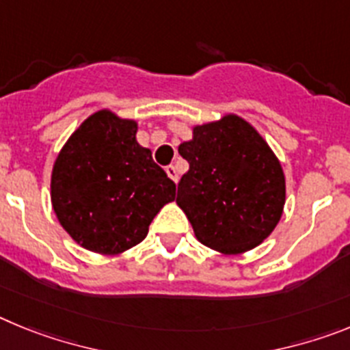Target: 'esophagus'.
I'll list each match as a JSON object with an SVG mask.
<instances>
[{
    "instance_id": "34e87169",
    "label": "esophagus",
    "mask_w": 350,
    "mask_h": 350,
    "mask_svg": "<svg viewBox=\"0 0 350 350\" xmlns=\"http://www.w3.org/2000/svg\"><path fill=\"white\" fill-rule=\"evenodd\" d=\"M166 173H168V177L172 178V180L175 182V184H177V182H178V173H177V168H175V166H173V165L166 166Z\"/></svg>"
}]
</instances>
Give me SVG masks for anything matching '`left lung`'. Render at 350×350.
I'll use <instances>...</instances> for the list:
<instances>
[{"label":"left lung","instance_id":"8db88e82","mask_svg":"<svg viewBox=\"0 0 350 350\" xmlns=\"http://www.w3.org/2000/svg\"><path fill=\"white\" fill-rule=\"evenodd\" d=\"M193 135L178 147L189 172L178 182L177 205L203 245L224 254L254 249L275 230L286 203L279 159L237 116L196 126Z\"/></svg>","mask_w":350,"mask_h":350}]
</instances>
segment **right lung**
Instances as JSON below:
<instances>
[{
    "label": "right lung",
    "instance_id": "1",
    "mask_svg": "<svg viewBox=\"0 0 350 350\" xmlns=\"http://www.w3.org/2000/svg\"><path fill=\"white\" fill-rule=\"evenodd\" d=\"M51 200L77 243L119 254L140 243L175 184L137 142V122L100 110L80 124L52 170Z\"/></svg>",
    "mask_w": 350,
    "mask_h": 350
}]
</instances>
